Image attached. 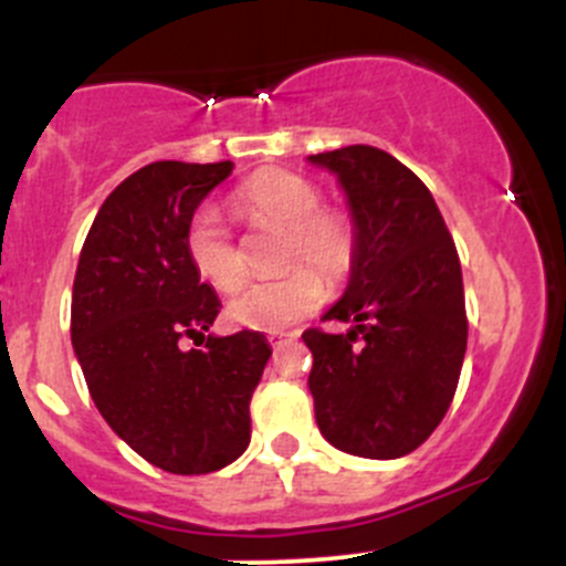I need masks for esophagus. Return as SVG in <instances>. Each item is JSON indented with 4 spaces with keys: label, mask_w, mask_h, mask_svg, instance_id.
Here are the masks:
<instances>
[{
    "label": "esophagus",
    "mask_w": 566,
    "mask_h": 566,
    "mask_svg": "<svg viewBox=\"0 0 566 566\" xmlns=\"http://www.w3.org/2000/svg\"><path fill=\"white\" fill-rule=\"evenodd\" d=\"M295 336L298 334H273V336H268V342H271L273 350H282V347L287 345V342H293Z\"/></svg>",
    "instance_id": "esophagus-1"
}]
</instances>
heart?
Masks as SVG:
<instances>
[{
  "label": "heart",
  "mask_w": 566,
  "mask_h": 566,
  "mask_svg": "<svg viewBox=\"0 0 566 566\" xmlns=\"http://www.w3.org/2000/svg\"><path fill=\"white\" fill-rule=\"evenodd\" d=\"M235 202L254 224L287 230L284 268L310 261L328 282H342L350 273L358 251L356 230L347 216L323 210V191L312 180L295 172H265L249 180L238 191ZM186 254L193 271L221 293H235L247 279L241 249L235 247L213 205H205L193 213L186 230ZM308 266L249 284L230 301V317L247 328L279 334L312 315L323 304L325 287L318 270L314 271L316 266Z\"/></svg>",
  "instance_id": "b5f03b06"
}]
</instances>
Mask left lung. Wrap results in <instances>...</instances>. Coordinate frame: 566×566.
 <instances>
[{"label":"left lung","mask_w":566,"mask_h":566,"mask_svg":"<svg viewBox=\"0 0 566 566\" xmlns=\"http://www.w3.org/2000/svg\"><path fill=\"white\" fill-rule=\"evenodd\" d=\"M328 169L356 230V262L323 319L304 334L319 432L339 452L397 460L432 436L452 405L468 345L460 256L430 188L369 145L306 158Z\"/></svg>","instance_id":"1"}]
</instances>
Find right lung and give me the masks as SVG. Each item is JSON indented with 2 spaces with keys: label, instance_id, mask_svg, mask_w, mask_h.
<instances>
[{
  "label": "right lung",
  "instance_id": "1",
  "mask_svg": "<svg viewBox=\"0 0 566 566\" xmlns=\"http://www.w3.org/2000/svg\"><path fill=\"white\" fill-rule=\"evenodd\" d=\"M232 169L156 161L125 177L101 205L73 279V353L95 408L136 454L182 476L247 452L251 394L271 358L256 331L208 334L221 301L186 254L193 210Z\"/></svg>",
  "mask_w": 566,
  "mask_h": 566
}]
</instances>
